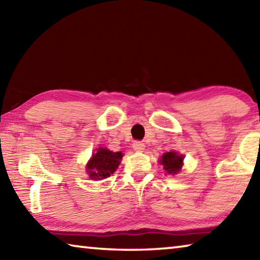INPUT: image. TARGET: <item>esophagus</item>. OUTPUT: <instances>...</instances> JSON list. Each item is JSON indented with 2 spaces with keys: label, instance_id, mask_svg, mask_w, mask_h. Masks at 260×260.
Masks as SVG:
<instances>
[{
  "label": "esophagus",
  "instance_id": "1",
  "mask_svg": "<svg viewBox=\"0 0 260 260\" xmlns=\"http://www.w3.org/2000/svg\"><path fill=\"white\" fill-rule=\"evenodd\" d=\"M144 148H146L144 143L140 142V141H135V142L133 143V149H134V151H136V152L144 151Z\"/></svg>",
  "mask_w": 260,
  "mask_h": 260
}]
</instances>
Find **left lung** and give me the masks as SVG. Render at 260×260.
Returning a JSON list of instances; mask_svg holds the SVG:
<instances>
[{
  "label": "left lung",
  "mask_w": 260,
  "mask_h": 260,
  "mask_svg": "<svg viewBox=\"0 0 260 260\" xmlns=\"http://www.w3.org/2000/svg\"><path fill=\"white\" fill-rule=\"evenodd\" d=\"M159 164L162 166V170L165 171L166 174L174 175L181 171V167L183 165V156L179 155L175 151L165 152L160 158Z\"/></svg>",
  "instance_id": "left-lung-1"
}]
</instances>
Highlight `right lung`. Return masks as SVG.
Listing matches in <instances>:
<instances>
[{
	"mask_svg": "<svg viewBox=\"0 0 260 260\" xmlns=\"http://www.w3.org/2000/svg\"><path fill=\"white\" fill-rule=\"evenodd\" d=\"M122 152H113L107 148H98L89 161L87 162L86 171L91 180L107 179L116 172L119 166Z\"/></svg>",
	"mask_w": 260,
	"mask_h": 260,
	"instance_id": "right-lung-1",
	"label": "right lung"
}]
</instances>
